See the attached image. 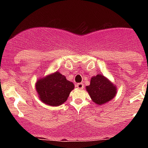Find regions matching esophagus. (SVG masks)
Returning <instances> with one entry per match:
<instances>
[{
  "mask_svg": "<svg viewBox=\"0 0 148 148\" xmlns=\"http://www.w3.org/2000/svg\"><path fill=\"white\" fill-rule=\"evenodd\" d=\"M76 87H78V88H79V89H82V88H84V84H82V83H78L76 84Z\"/></svg>",
  "mask_w": 148,
  "mask_h": 148,
  "instance_id": "34e87169",
  "label": "esophagus"
}]
</instances>
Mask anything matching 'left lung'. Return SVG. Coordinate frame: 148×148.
I'll list each match as a JSON object with an SVG mask.
<instances>
[{"mask_svg":"<svg viewBox=\"0 0 148 148\" xmlns=\"http://www.w3.org/2000/svg\"><path fill=\"white\" fill-rule=\"evenodd\" d=\"M86 89L92 101L99 105L112 100L117 92L114 84L100 74L91 78L90 84L87 86Z\"/></svg>","mask_w":148,"mask_h":148,"instance_id":"obj_1","label":"left lung"}]
</instances>
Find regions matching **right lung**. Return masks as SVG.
I'll return each mask as SVG.
<instances>
[{
    "instance_id": "add662e5",
    "label": "right lung",
    "mask_w": 148,
    "mask_h": 148,
    "mask_svg": "<svg viewBox=\"0 0 148 148\" xmlns=\"http://www.w3.org/2000/svg\"><path fill=\"white\" fill-rule=\"evenodd\" d=\"M35 87L42 102L56 107L66 101L74 89V84L59 72H56L38 79Z\"/></svg>"
}]
</instances>
